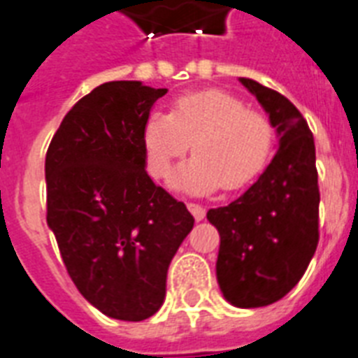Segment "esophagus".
<instances>
[{
    "mask_svg": "<svg viewBox=\"0 0 358 358\" xmlns=\"http://www.w3.org/2000/svg\"><path fill=\"white\" fill-rule=\"evenodd\" d=\"M187 209H189V211H191V215H193L198 222L203 220V218H206V207L198 206V203L189 202V203H187Z\"/></svg>",
    "mask_w": 358,
    "mask_h": 358,
    "instance_id": "esophagus-1",
    "label": "esophagus"
}]
</instances>
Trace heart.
<instances>
[{"mask_svg":"<svg viewBox=\"0 0 358 358\" xmlns=\"http://www.w3.org/2000/svg\"><path fill=\"white\" fill-rule=\"evenodd\" d=\"M142 138L156 178H167L193 143L194 160L178 174L176 185L189 193H211L220 185L225 191L242 189L262 173L275 129L266 114L245 107L238 96L206 89L178 96L169 116L151 114Z\"/></svg>","mask_w":358,"mask_h":358,"instance_id":"b5f03b06","label":"heart"}]
</instances>
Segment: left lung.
Returning <instances> with one entry per match:
<instances>
[{"label": "left lung", "instance_id": "1", "mask_svg": "<svg viewBox=\"0 0 358 358\" xmlns=\"http://www.w3.org/2000/svg\"><path fill=\"white\" fill-rule=\"evenodd\" d=\"M240 82L257 96L280 138L264 174L235 202L209 209L220 233L216 278L236 308H262L286 296L308 269L318 244V173L308 122L280 92Z\"/></svg>", "mask_w": 358, "mask_h": 358}]
</instances>
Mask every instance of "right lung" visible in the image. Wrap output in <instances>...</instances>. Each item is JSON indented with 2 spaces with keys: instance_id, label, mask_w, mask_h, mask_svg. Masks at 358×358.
Here are the masks:
<instances>
[{
  "instance_id": "add662e5",
  "label": "right lung",
  "mask_w": 358,
  "mask_h": 358,
  "mask_svg": "<svg viewBox=\"0 0 358 358\" xmlns=\"http://www.w3.org/2000/svg\"><path fill=\"white\" fill-rule=\"evenodd\" d=\"M167 89L96 87L63 118L45 158L47 224L78 291L107 317L162 308L167 269L194 218L145 171L143 127Z\"/></svg>"
}]
</instances>
